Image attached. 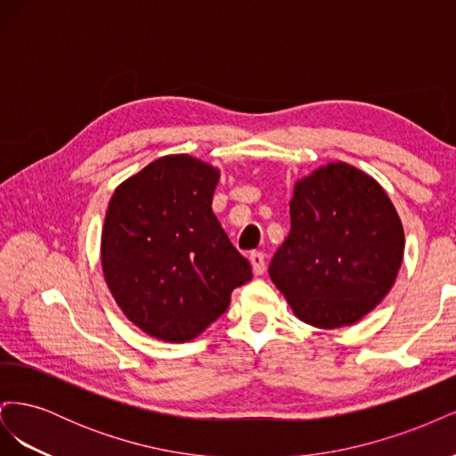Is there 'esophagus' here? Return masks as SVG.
I'll list each match as a JSON object with an SVG mask.
<instances>
[{"mask_svg": "<svg viewBox=\"0 0 456 456\" xmlns=\"http://www.w3.org/2000/svg\"><path fill=\"white\" fill-rule=\"evenodd\" d=\"M249 260H251L253 272H255L256 275H260V273H265V272H266V260H265V253L255 251V253H251Z\"/></svg>", "mask_w": 456, "mask_h": 456, "instance_id": "1", "label": "esophagus"}]
</instances>
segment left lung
Masks as SVG:
<instances>
[{"instance_id":"left-lung-1","label":"left lung","mask_w":456,"mask_h":456,"mask_svg":"<svg viewBox=\"0 0 456 456\" xmlns=\"http://www.w3.org/2000/svg\"><path fill=\"white\" fill-rule=\"evenodd\" d=\"M291 232L270 278L308 325H352L388 295L405 236L380 184L348 163H329L297 183Z\"/></svg>"}]
</instances>
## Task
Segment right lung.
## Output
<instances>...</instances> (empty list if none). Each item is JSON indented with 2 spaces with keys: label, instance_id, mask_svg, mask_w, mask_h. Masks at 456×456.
Listing matches in <instances>:
<instances>
[{
  "label": "right lung",
  "instance_id": "obj_1",
  "mask_svg": "<svg viewBox=\"0 0 456 456\" xmlns=\"http://www.w3.org/2000/svg\"><path fill=\"white\" fill-rule=\"evenodd\" d=\"M218 171L165 156L121 183L102 228V270L118 306L150 337L196 338L253 278L213 215Z\"/></svg>",
  "mask_w": 456,
  "mask_h": 456
}]
</instances>
